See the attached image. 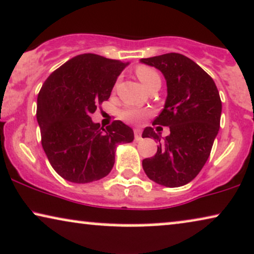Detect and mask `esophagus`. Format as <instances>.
Instances as JSON below:
<instances>
[{"label": "esophagus", "mask_w": 254, "mask_h": 254, "mask_svg": "<svg viewBox=\"0 0 254 254\" xmlns=\"http://www.w3.org/2000/svg\"><path fill=\"white\" fill-rule=\"evenodd\" d=\"M135 140H140L142 139V131H140L139 129H135Z\"/></svg>", "instance_id": "esophagus-1"}]
</instances>
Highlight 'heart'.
Segmentation results:
<instances>
[{"label":"heart","instance_id":"b5f03b06","mask_svg":"<svg viewBox=\"0 0 254 254\" xmlns=\"http://www.w3.org/2000/svg\"><path fill=\"white\" fill-rule=\"evenodd\" d=\"M136 75L139 79V81L142 82V85L146 90L149 87L152 86L155 84H161V78L160 74L155 71L154 68L149 66H138L136 68ZM145 112L142 111L139 109H133L129 108L125 109L121 112L119 117L123 119L127 123H132V124H138L140 123L143 118L145 117Z\"/></svg>","mask_w":254,"mask_h":254}]
</instances>
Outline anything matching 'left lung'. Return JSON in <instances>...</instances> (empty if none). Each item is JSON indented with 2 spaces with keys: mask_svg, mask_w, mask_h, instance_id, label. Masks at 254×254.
<instances>
[{
  "mask_svg": "<svg viewBox=\"0 0 254 254\" xmlns=\"http://www.w3.org/2000/svg\"><path fill=\"white\" fill-rule=\"evenodd\" d=\"M162 72L167 99L154 124L169 127L166 138L150 127L142 137L157 140L154 157L142 162L149 179L175 188L187 185L208 160L220 127L221 99L214 80L189 58L179 53L140 59Z\"/></svg>",
  "mask_w": 254,
  "mask_h": 254,
  "instance_id": "obj_1",
  "label": "left lung"
}]
</instances>
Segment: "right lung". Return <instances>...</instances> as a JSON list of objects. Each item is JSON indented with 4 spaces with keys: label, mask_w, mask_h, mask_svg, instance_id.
<instances>
[{
    "label": "right lung",
    "mask_w": 254,
    "mask_h": 254,
    "mask_svg": "<svg viewBox=\"0 0 254 254\" xmlns=\"http://www.w3.org/2000/svg\"><path fill=\"white\" fill-rule=\"evenodd\" d=\"M127 65L97 54H80L42 85L36 110L42 148L66 181L88 183L109 175L118 144L133 140L132 129L123 122L115 121L103 129L91 119Z\"/></svg>",
    "instance_id": "add662e5"
}]
</instances>
